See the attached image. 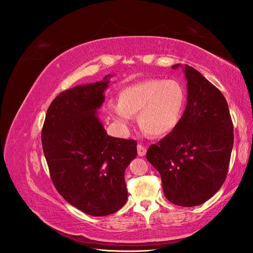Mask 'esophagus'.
<instances>
[{
    "mask_svg": "<svg viewBox=\"0 0 253 253\" xmlns=\"http://www.w3.org/2000/svg\"><path fill=\"white\" fill-rule=\"evenodd\" d=\"M137 152H138V155L142 157V156L145 155V153H147V149H145L143 145L138 144V145H137Z\"/></svg>",
    "mask_w": 253,
    "mask_h": 253,
    "instance_id": "obj_1",
    "label": "esophagus"
}]
</instances>
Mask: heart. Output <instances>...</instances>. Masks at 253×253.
<instances>
[{
    "label": "heart",
    "mask_w": 253,
    "mask_h": 253,
    "mask_svg": "<svg viewBox=\"0 0 253 253\" xmlns=\"http://www.w3.org/2000/svg\"><path fill=\"white\" fill-rule=\"evenodd\" d=\"M186 104L187 89L178 80L148 79L122 90L119 103L110 104L109 113L122 126L138 115L141 129L152 136H163L179 125Z\"/></svg>",
    "instance_id": "obj_1"
}]
</instances>
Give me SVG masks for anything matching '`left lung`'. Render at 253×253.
<instances>
[{
    "label": "left lung",
    "mask_w": 253,
    "mask_h": 253,
    "mask_svg": "<svg viewBox=\"0 0 253 253\" xmlns=\"http://www.w3.org/2000/svg\"><path fill=\"white\" fill-rule=\"evenodd\" d=\"M187 106L179 125L157 144L147 159L159 172L166 198L194 207L215 194L226 179L233 148V125L224 95L187 64Z\"/></svg>",
    "instance_id": "1"
}]
</instances>
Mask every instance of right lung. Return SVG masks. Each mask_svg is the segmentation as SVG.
I'll use <instances>...</instances> for the list:
<instances>
[{
    "label": "right lung",
    "mask_w": 253,
    "mask_h": 253,
    "mask_svg": "<svg viewBox=\"0 0 253 253\" xmlns=\"http://www.w3.org/2000/svg\"><path fill=\"white\" fill-rule=\"evenodd\" d=\"M112 77L58 95L42 129L43 152L57 191L93 216L109 215L126 203L125 172L137 156V142L106 134L98 116Z\"/></svg>",
    "instance_id": "right-lung-1"
}]
</instances>
